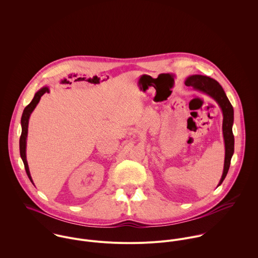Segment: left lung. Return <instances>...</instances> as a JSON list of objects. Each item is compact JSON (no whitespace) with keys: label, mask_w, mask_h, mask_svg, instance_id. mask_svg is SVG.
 <instances>
[{"label":"left lung","mask_w":258,"mask_h":258,"mask_svg":"<svg viewBox=\"0 0 258 258\" xmlns=\"http://www.w3.org/2000/svg\"><path fill=\"white\" fill-rule=\"evenodd\" d=\"M184 84L186 86H192L194 89L201 91L210 97H212L220 106L222 111V134H223V140H224V148H225V156H224V165H223V172L221 176V181L219 185H221L223 182L224 178L226 177V174L229 169L230 160L234 152V137L232 133V125H233V108L230 104L224 90L222 89L221 84L205 75L195 74L188 76ZM218 185V186H219Z\"/></svg>","instance_id":"8db88e82"}]
</instances>
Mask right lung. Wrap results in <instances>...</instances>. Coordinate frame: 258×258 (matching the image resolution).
I'll return each instance as SVG.
<instances>
[{"label": "right lung", "instance_id": "obj_1", "mask_svg": "<svg viewBox=\"0 0 258 258\" xmlns=\"http://www.w3.org/2000/svg\"><path fill=\"white\" fill-rule=\"evenodd\" d=\"M45 92H49V88L47 86H43L41 87L38 91L36 92L33 100L31 101V103L24 109L23 115H22V119H21V125H22V135L20 138V154H21V158L24 162L25 165V169L27 172V175L29 177V179L31 180V182L34 184L30 170H29V165H28V161H27V153H26V148H27V138H28V127H29V120H30V116L32 114V112L35 110V108L37 107V103L39 102L40 97L45 93Z\"/></svg>", "mask_w": 258, "mask_h": 258}]
</instances>
